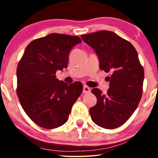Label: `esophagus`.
<instances>
[{
    "label": "esophagus",
    "mask_w": 158,
    "mask_h": 158,
    "mask_svg": "<svg viewBox=\"0 0 158 158\" xmlns=\"http://www.w3.org/2000/svg\"><path fill=\"white\" fill-rule=\"evenodd\" d=\"M83 93H84V94H86V93H90V89L89 87L86 86V85H84V88H83Z\"/></svg>",
    "instance_id": "esophagus-1"
}]
</instances>
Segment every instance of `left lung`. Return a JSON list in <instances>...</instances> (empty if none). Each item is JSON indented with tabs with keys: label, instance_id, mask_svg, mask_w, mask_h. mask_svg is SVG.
I'll return each mask as SVG.
<instances>
[{
	"label": "left lung",
	"instance_id": "8db88e82",
	"mask_svg": "<svg viewBox=\"0 0 158 158\" xmlns=\"http://www.w3.org/2000/svg\"><path fill=\"white\" fill-rule=\"evenodd\" d=\"M83 40L95 50L99 67L111 72L106 94L95 88L97 104L90 109L93 121L105 129L124 124L137 109L142 95L144 71L133 45L114 32L101 31L83 35Z\"/></svg>",
	"mask_w": 158,
	"mask_h": 158
}]
</instances>
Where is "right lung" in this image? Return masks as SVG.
<instances>
[{"label": "right lung", "instance_id": "obj_1", "mask_svg": "<svg viewBox=\"0 0 158 158\" xmlns=\"http://www.w3.org/2000/svg\"><path fill=\"white\" fill-rule=\"evenodd\" d=\"M81 42L78 36L51 33L26 47L17 66V93L26 114L39 126L53 129L68 121L83 85L59 81L55 74L67 68L72 48Z\"/></svg>", "mask_w": 158, "mask_h": 158}]
</instances>
